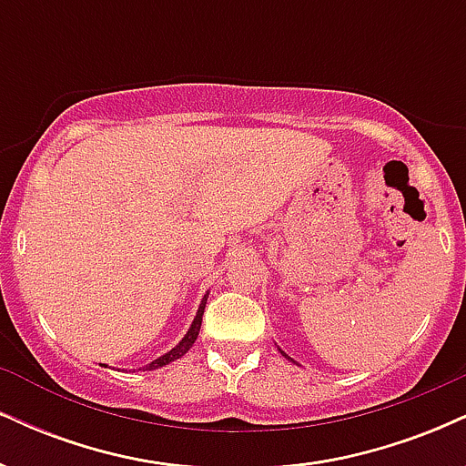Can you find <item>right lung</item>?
Returning a JSON list of instances; mask_svg holds the SVG:
<instances>
[{
  "label": "right lung",
  "mask_w": 466,
  "mask_h": 466,
  "mask_svg": "<svg viewBox=\"0 0 466 466\" xmlns=\"http://www.w3.org/2000/svg\"><path fill=\"white\" fill-rule=\"evenodd\" d=\"M206 300H208V296L203 298V302H201V307H199V311H197V318H195V322H192V326H190V330L188 333H186V337L184 339L179 341L177 346H175L173 350L170 352H166V355H162L159 357V360H155L153 363H148V370H155V368H162V366H166V363H170V361H175V360H179V357H184L186 352L190 350V346L195 344V339H197V335H199V329H201V318H203V309H206Z\"/></svg>",
  "instance_id": "right-lung-1"
}]
</instances>
